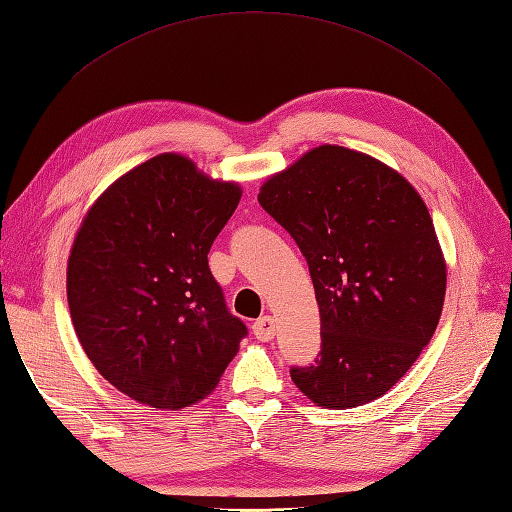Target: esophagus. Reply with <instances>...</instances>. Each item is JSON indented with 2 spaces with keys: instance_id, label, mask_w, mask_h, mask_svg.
Here are the masks:
<instances>
[{
  "instance_id": "obj_1",
  "label": "esophagus",
  "mask_w": 512,
  "mask_h": 512,
  "mask_svg": "<svg viewBox=\"0 0 512 512\" xmlns=\"http://www.w3.org/2000/svg\"><path fill=\"white\" fill-rule=\"evenodd\" d=\"M254 335L260 342H271V339L276 337V320L271 315L260 317V320L254 322Z\"/></svg>"
}]
</instances>
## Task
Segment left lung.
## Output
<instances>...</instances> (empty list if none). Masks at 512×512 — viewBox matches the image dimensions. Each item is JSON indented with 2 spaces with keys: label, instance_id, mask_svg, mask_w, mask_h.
I'll list each match as a JSON object with an SVG mask.
<instances>
[{
  "label": "left lung",
  "instance_id": "8db88e82",
  "mask_svg": "<svg viewBox=\"0 0 512 512\" xmlns=\"http://www.w3.org/2000/svg\"><path fill=\"white\" fill-rule=\"evenodd\" d=\"M258 203L298 243L320 306L322 350L293 368L326 410L377 401L434 335L447 263L418 190L377 157L322 144L267 177Z\"/></svg>",
  "mask_w": 512,
  "mask_h": 512
}]
</instances>
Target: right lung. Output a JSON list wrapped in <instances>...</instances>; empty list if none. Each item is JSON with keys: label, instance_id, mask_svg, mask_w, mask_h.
Instances as JSON below:
<instances>
[{"label": "right lung", "instance_id": "add662e5", "mask_svg": "<svg viewBox=\"0 0 512 512\" xmlns=\"http://www.w3.org/2000/svg\"><path fill=\"white\" fill-rule=\"evenodd\" d=\"M243 188L186 155L131 168L87 210L67 258V304L94 368L129 399L181 410L217 388L247 335L208 252Z\"/></svg>", "mask_w": 512, "mask_h": 512}]
</instances>
